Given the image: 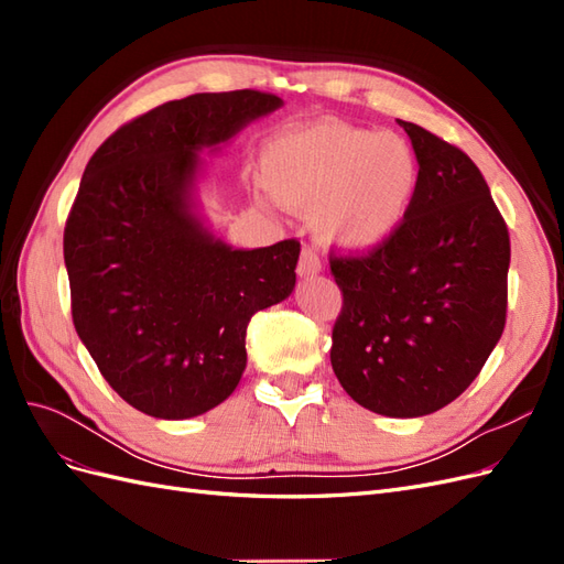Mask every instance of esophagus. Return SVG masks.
Listing matches in <instances>:
<instances>
[{"label": "esophagus", "instance_id": "esophagus-1", "mask_svg": "<svg viewBox=\"0 0 564 564\" xmlns=\"http://www.w3.org/2000/svg\"><path fill=\"white\" fill-rule=\"evenodd\" d=\"M296 270H299L301 278H313V275H317V272L322 270V261H319L317 251L311 249V247H303Z\"/></svg>", "mask_w": 564, "mask_h": 564}]
</instances>
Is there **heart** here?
<instances>
[{
  "label": "heart",
  "instance_id": "1",
  "mask_svg": "<svg viewBox=\"0 0 564 564\" xmlns=\"http://www.w3.org/2000/svg\"><path fill=\"white\" fill-rule=\"evenodd\" d=\"M261 169L272 195L317 212L324 240L348 249L377 247L395 232L419 185V162L400 135L332 122L280 133Z\"/></svg>",
  "mask_w": 564,
  "mask_h": 564
}]
</instances>
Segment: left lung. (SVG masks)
Returning a JSON list of instances; mask_svg holds the SVG:
<instances>
[{"mask_svg": "<svg viewBox=\"0 0 564 564\" xmlns=\"http://www.w3.org/2000/svg\"><path fill=\"white\" fill-rule=\"evenodd\" d=\"M419 185L400 228L360 253L329 251L344 305L332 367L348 395L392 419L454 402L506 327L510 237L480 169L419 124Z\"/></svg>", "mask_w": 564, "mask_h": 564, "instance_id": "1", "label": "left lung"}]
</instances>
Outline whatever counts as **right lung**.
Returning a JSON list of instances; mask_svg holds the SVG:
<instances>
[{"label":"right lung","instance_id":"add662e5","mask_svg":"<svg viewBox=\"0 0 564 564\" xmlns=\"http://www.w3.org/2000/svg\"><path fill=\"white\" fill-rule=\"evenodd\" d=\"M275 94H195L119 127L65 220L75 329L119 398L155 419L224 402L247 367L249 319L294 292L299 240L232 249L187 204L199 150L278 110Z\"/></svg>","mask_w":564,"mask_h":564}]
</instances>
